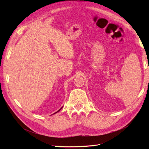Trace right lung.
<instances>
[{"instance_id": "obj_1", "label": "right lung", "mask_w": 149, "mask_h": 149, "mask_svg": "<svg viewBox=\"0 0 149 149\" xmlns=\"http://www.w3.org/2000/svg\"><path fill=\"white\" fill-rule=\"evenodd\" d=\"M62 107H61V108H62ZM61 109H59V110H58V111H57V112H55V113H54V114H56V113H57V112H59V111H60V110H61Z\"/></svg>"}]
</instances>
